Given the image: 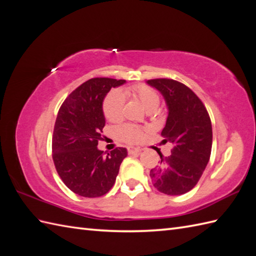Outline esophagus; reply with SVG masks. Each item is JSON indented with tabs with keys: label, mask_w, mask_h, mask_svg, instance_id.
Wrapping results in <instances>:
<instances>
[{
	"label": "esophagus",
	"mask_w": 256,
	"mask_h": 256,
	"mask_svg": "<svg viewBox=\"0 0 256 256\" xmlns=\"http://www.w3.org/2000/svg\"><path fill=\"white\" fill-rule=\"evenodd\" d=\"M128 154H134V153H140L142 150L140 148H133V146H130V148H128Z\"/></svg>",
	"instance_id": "esophagus-1"
}]
</instances>
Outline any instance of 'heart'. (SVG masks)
<instances>
[{
    "mask_svg": "<svg viewBox=\"0 0 256 256\" xmlns=\"http://www.w3.org/2000/svg\"><path fill=\"white\" fill-rule=\"evenodd\" d=\"M123 96L138 100L148 112L156 110L160 106V96L152 86L138 84L126 86L123 89ZM123 96L118 91H112L103 100L102 110L106 118L110 122H116L123 116ZM143 128L138 125L126 123L122 124L116 128V135L118 140L125 143H136L142 138Z\"/></svg>",
    "mask_w": 256,
    "mask_h": 256,
    "instance_id": "obj_1",
    "label": "heart"
}]
</instances>
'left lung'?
<instances>
[{"label": "left lung", "instance_id": "8db88e82", "mask_svg": "<svg viewBox=\"0 0 256 256\" xmlns=\"http://www.w3.org/2000/svg\"><path fill=\"white\" fill-rule=\"evenodd\" d=\"M148 84L164 96L168 116L162 131L164 142L174 146L172 155L160 156L150 176L158 192L178 196L192 190L208 164L212 148L209 113L194 92L179 81L160 78Z\"/></svg>", "mask_w": 256, "mask_h": 256}]
</instances>
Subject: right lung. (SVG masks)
I'll return each instance as SVG.
<instances>
[{"instance_id":"obj_1","label":"right lung","mask_w":256,"mask_h":256,"mask_svg":"<svg viewBox=\"0 0 256 256\" xmlns=\"http://www.w3.org/2000/svg\"><path fill=\"white\" fill-rule=\"evenodd\" d=\"M125 80L92 78L70 94L59 108L52 134V160L59 177L79 196L96 198L110 190L128 152L118 148L103 155L96 148L106 118L102 102Z\"/></svg>"}]
</instances>
